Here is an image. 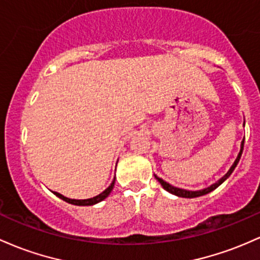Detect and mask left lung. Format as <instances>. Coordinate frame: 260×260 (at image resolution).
<instances>
[{
  "label": "left lung",
  "instance_id": "left-lung-1",
  "mask_svg": "<svg viewBox=\"0 0 260 260\" xmlns=\"http://www.w3.org/2000/svg\"><path fill=\"white\" fill-rule=\"evenodd\" d=\"M243 146H244V139H243V141H242V145H241V151H240V153H238V157H237V158H236V161H235V163H233V165H232V167L230 168V171L227 172V173L224 174V176H223L222 178H221V179L218 180L217 183H215V184L210 185L209 188L203 189V190L190 191V190H185V189H179V188H176V186H173V185L168 184L167 182H165V180L161 179V178H158V177H156V176H154V177H156V179L158 180L159 183H161V185L163 186V188L166 189V190L169 191V193H172V194L177 195V197H180V198H197V197H201V195H205V194L210 193V191L215 190V189H216L218 185L222 184V183L224 182V180H226L227 178H229L230 176H231L232 172L235 171L236 166H237V165H238V162H240V158H241V156H242V152H243Z\"/></svg>",
  "mask_w": 260,
  "mask_h": 260
}]
</instances>
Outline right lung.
<instances>
[{
	"label": "right lung",
	"instance_id": "right-lung-1",
	"mask_svg": "<svg viewBox=\"0 0 260 260\" xmlns=\"http://www.w3.org/2000/svg\"><path fill=\"white\" fill-rule=\"evenodd\" d=\"M114 183H115V178L114 180H113V183L110 184L108 188L106 189V190L103 191V193H101L99 195H97V197L94 198H91V199H84V200H76V199H69V198L63 197V195H61L59 193H56V191H54V194L56 195V197H59L60 199L65 200L66 203H70V204H74V205H78V206H88V205H94V204L99 203V201L104 200L106 198L108 197V195L110 194V191L113 190V188H114Z\"/></svg>",
	"mask_w": 260,
	"mask_h": 260
}]
</instances>
